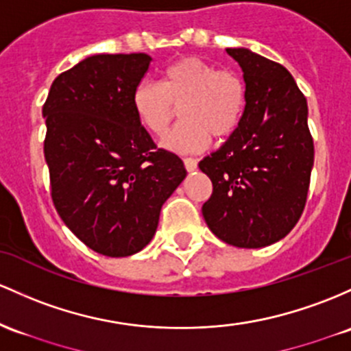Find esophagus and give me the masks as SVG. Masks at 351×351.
Listing matches in <instances>:
<instances>
[{
	"label": "esophagus",
	"instance_id": "obj_1",
	"mask_svg": "<svg viewBox=\"0 0 351 351\" xmlns=\"http://www.w3.org/2000/svg\"><path fill=\"white\" fill-rule=\"evenodd\" d=\"M183 163H184V168H186V171H195L196 167H198V161H196L195 158H184Z\"/></svg>",
	"mask_w": 351,
	"mask_h": 351
}]
</instances>
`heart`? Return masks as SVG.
<instances>
[{"label":"heart","mask_w":351,"mask_h":351,"mask_svg":"<svg viewBox=\"0 0 351 351\" xmlns=\"http://www.w3.org/2000/svg\"><path fill=\"white\" fill-rule=\"evenodd\" d=\"M245 105L246 88L238 73L193 56L165 68L158 83L141 82L133 91L134 113L158 136L167 132L180 106L182 121L161 140L173 153L205 152L211 136H230L240 125Z\"/></svg>","instance_id":"b5f03b06"}]
</instances>
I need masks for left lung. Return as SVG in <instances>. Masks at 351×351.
<instances>
[{"label":"left lung","instance_id":"1","mask_svg":"<svg viewBox=\"0 0 351 351\" xmlns=\"http://www.w3.org/2000/svg\"><path fill=\"white\" fill-rule=\"evenodd\" d=\"M240 64L246 105L240 125L199 161L213 193L203 218L215 237L238 248H263L293 230L313 168L308 105L293 76L248 48H226Z\"/></svg>","mask_w":351,"mask_h":351}]
</instances>
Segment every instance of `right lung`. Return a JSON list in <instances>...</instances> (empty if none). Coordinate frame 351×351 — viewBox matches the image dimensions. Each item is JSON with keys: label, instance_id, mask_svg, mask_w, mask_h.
Segmentation results:
<instances>
[{"label": "right lung", "instance_id": "add662e5", "mask_svg": "<svg viewBox=\"0 0 351 351\" xmlns=\"http://www.w3.org/2000/svg\"><path fill=\"white\" fill-rule=\"evenodd\" d=\"M152 56L91 55L61 73L43 106L45 160L64 225L99 255L141 252L160 211L186 176L175 153L156 149L133 110Z\"/></svg>", "mask_w": 351, "mask_h": 351}]
</instances>
